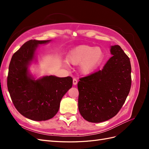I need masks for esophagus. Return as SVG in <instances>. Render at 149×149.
<instances>
[{
    "label": "esophagus",
    "instance_id": "1",
    "mask_svg": "<svg viewBox=\"0 0 149 149\" xmlns=\"http://www.w3.org/2000/svg\"><path fill=\"white\" fill-rule=\"evenodd\" d=\"M73 83L74 85H76L78 83V80L76 79V78H74L73 80Z\"/></svg>",
    "mask_w": 149,
    "mask_h": 149
}]
</instances>
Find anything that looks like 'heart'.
<instances>
[{
    "label": "heart",
    "mask_w": 149,
    "mask_h": 149,
    "mask_svg": "<svg viewBox=\"0 0 149 149\" xmlns=\"http://www.w3.org/2000/svg\"><path fill=\"white\" fill-rule=\"evenodd\" d=\"M104 56L100 47L83 45L75 47L67 56V61L72 65L80 64V70L84 74L91 73L101 62Z\"/></svg>",
    "instance_id": "1"
}]
</instances>
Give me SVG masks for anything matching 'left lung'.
Returning a JSON list of instances; mask_svg holds the SVG:
<instances>
[{
	"mask_svg": "<svg viewBox=\"0 0 149 149\" xmlns=\"http://www.w3.org/2000/svg\"><path fill=\"white\" fill-rule=\"evenodd\" d=\"M102 70L81 78L78 83V109L88 122L101 123L113 118L123 107L131 87L130 59L119 45Z\"/></svg>",
	"mask_w": 149,
	"mask_h": 149,
	"instance_id": "obj_1",
	"label": "left lung"
}]
</instances>
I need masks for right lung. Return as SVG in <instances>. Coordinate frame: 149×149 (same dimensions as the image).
<instances>
[{"label": "right lung", "instance_id": "add662e5", "mask_svg": "<svg viewBox=\"0 0 149 149\" xmlns=\"http://www.w3.org/2000/svg\"><path fill=\"white\" fill-rule=\"evenodd\" d=\"M48 42H26L13 54L8 68L7 88L13 105L22 116L33 120L53 118L59 110L63 96L73 85L71 76H47L37 80L30 77L28 66L33 59L36 48L38 45Z\"/></svg>", "mask_w": 149, "mask_h": 149}]
</instances>
